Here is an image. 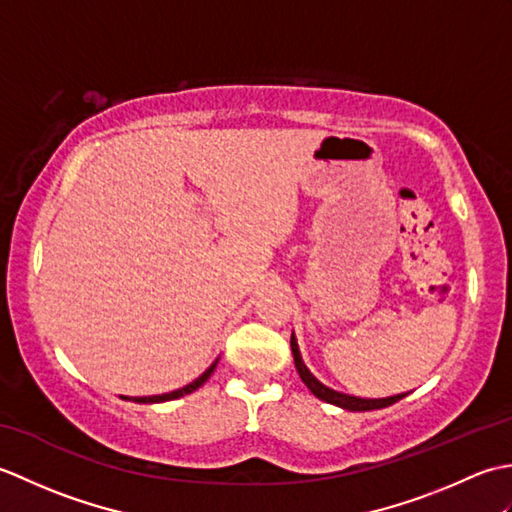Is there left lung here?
I'll return each instance as SVG.
<instances>
[{"instance_id": "1", "label": "left lung", "mask_w": 512, "mask_h": 512, "mask_svg": "<svg viewBox=\"0 0 512 512\" xmlns=\"http://www.w3.org/2000/svg\"><path fill=\"white\" fill-rule=\"evenodd\" d=\"M290 347H292V356H295V367H297V372H299L303 383H306V387L312 391L314 396L323 402H330V405H336V407L347 409V411H372V409H383V407L394 405V402L407 396V394H396L389 398H358V396L343 394V391H336L328 385H323L321 380L306 367V363H303V358H301V352H299V343H297L295 332H292V336H290Z\"/></svg>"}]
</instances>
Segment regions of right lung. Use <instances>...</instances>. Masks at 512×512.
Here are the masks:
<instances>
[{"label":"right lung","instance_id":"right-lung-1","mask_svg":"<svg viewBox=\"0 0 512 512\" xmlns=\"http://www.w3.org/2000/svg\"><path fill=\"white\" fill-rule=\"evenodd\" d=\"M217 361H220V358H215V361L211 363V367L206 369L204 374H200L198 378L193 380V383H189V385H184V387H180V389H176V391H169V394H158V396H136V398H129V396H121L123 400H134V402H140V405H154V402H167V400H176V398H182V396H187V394H191V391H195L198 387H202L206 380L211 378V374L215 372V367H217Z\"/></svg>","mask_w":512,"mask_h":512}]
</instances>
